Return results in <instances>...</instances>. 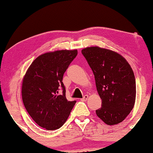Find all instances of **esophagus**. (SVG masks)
I'll return each mask as SVG.
<instances>
[{
	"label": "esophagus",
	"instance_id": "1",
	"mask_svg": "<svg viewBox=\"0 0 153 153\" xmlns=\"http://www.w3.org/2000/svg\"><path fill=\"white\" fill-rule=\"evenodd\" d=\"M88 95H85L83 96V98H81V101H83V102H85V101H86V100H88Z\"/></svg>",
	"mask_w": 153,
	"mask_h": 153
}]
</instances>
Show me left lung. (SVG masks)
<instances>
[{"instance_id": "8db88e82", "label": "left lung", "mask_w": 153, "mask_h": 153, "mask_svg": "<svg viewBox=\"0 0 153 153\" xmlns=\"http://www.w3.org/2000/svg\"><path fill=\"white\" fill-rule=\"evenodd\" d=\"M81 53L93 71L102 99V107L96 114L106 125L123 122L136 100V81L130 65L120 54L104 48L87 47Z\"/></svg>"}]
</instances>
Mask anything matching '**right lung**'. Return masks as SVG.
Listing matches in <instances>:
<instances>
[{
    "label": "right lung",
    "mask_w": 153,
    "mask_h": 153,
    "mask_svg": "<svg viewBox=\"0 0 153 153\" xmlns=\"http://www.w3.org/2000/svg\"><path fill=\"white\" fill-rule=\"evenodd\" d=\"M77 50H57L42 54L29 66L22 80L24 106L33 120L47 130L59 129L68 120L76 101H68L62 77ZM64 91L58 94V88Z\"/></svg>",
    "instance_id": "right-lung-1"
}]
</instances>
